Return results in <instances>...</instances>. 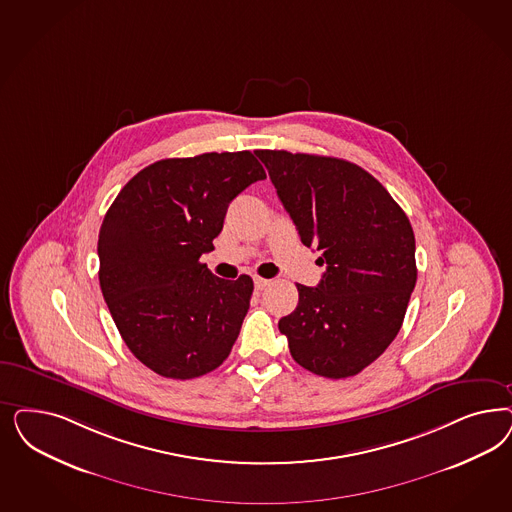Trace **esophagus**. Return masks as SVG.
Instances as JSON below:
<instances>
[{"label": "esophagus", "instance_id": "1", "mask_svg": "<svg viewBox=\"0 0 512 512\" xmlns=\"http://www.w3.org/2000/svg\"><path fill=\"white\" fill-rule=\"evenodd\" d=\"M269 282H271L269 281V279H262V277H256V279H254V288L262 292L264 288H267V286H269Z\"/></svg>", "mask_w": 512, "mask_h": 512}]
</instances>
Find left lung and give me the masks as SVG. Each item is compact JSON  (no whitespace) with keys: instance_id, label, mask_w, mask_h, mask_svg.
<instances>
[{"instance_id":"1","label":"left lung","mask_w":512,"mask_h":512,"mask_svg":"<svg viewBox=\"0 0 512 512\" xmlns=\"http://www.w3.org/2000/svg\"><path fill=\"white\" fill-rule=\"evenodd\" d=\"M305 247L322 252L318 286L297 284L279 320L290 354L326 379L358 375L396 339L416 284L414 233L388 190L347 160L256 150Z\"/></svg>"}]
</instances>
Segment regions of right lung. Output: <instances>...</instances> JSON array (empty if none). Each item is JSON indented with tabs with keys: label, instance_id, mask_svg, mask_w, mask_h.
I'll return each mask as SVG.
<instances>
[{
	"label": "right lung",
	"instance_id": "1",
	"mask_svg": "<svg viewBox=\"0 0 512 512\" xmlns=\"http://www.w3.org/2000/svg\"><path fill=\"white\" fill-rule=\"evenodd\" d=\"M264 179L248 150L167 158L141 169L103 218L101 294L133 356L165 379H196L230 356L254 282L218 279L199 258L215 250L231 199Z\"/></svg>",
	"mask_w": 512,
	"mask_h": 512
}]
</instances>
